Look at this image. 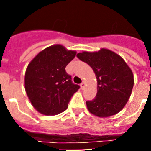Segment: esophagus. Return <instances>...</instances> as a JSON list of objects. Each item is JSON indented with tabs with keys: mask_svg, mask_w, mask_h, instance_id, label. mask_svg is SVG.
I'll return each mask as SVG.
<instances>
[{
	"mask_svg": "<svg viewBox=\"0 0 151 151\" xmlns=\"http://www.w3.org/2000/svg\"><path fill=\"white\" fill-rule=\"evenodd\" d=\"M80 86H81V88H82V90H83V89L85 88V86H86V85H85V82H84V81H83V82L81 83Z\"/></svg>",
	"mask_w": 151,
	"mask_h": 151,
	"instance_id": "34e87169",
	"label": "esophagus"
}]
</instances>
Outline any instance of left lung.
Instances as JSON below:
<instances>
[{
    "mask_svg": "<svg viewBox=\"0 0 151 151\" xmlns=\"http://www.w3.org/2000/svg\"><path fill=\"white\" fill-rule=\"evenodd\" d=\"M76 57L88 64L97 78L96 97L86 102L88 111L101 118L120 112L129 101L134 85V75L123 58L106 48L82 51Z\"/></svg>",
    "mask_w": 151,
    "mask_h": 151,
    "instance_id": "left-lung-1",
    "label": "left lung"
}]
</instances>
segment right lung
Here are the masks:
<instances>
[{
	"mask_svg": "<svg viewBox=\"0 0 151 151\" xmlns=\"http://www.w3.org/2000/svg\"><path fill=\"white\" fill-rule=\"evenodd\" d=\"M76 51L62 45H54L40 51L28 65L25 89L33 107L45 116L65 111L70 98L79 86L72 82L65 68Z\"/></svg>",
	"mask_w": 151,
	"mask_h": 151,
	"instance_id": "right-lung-1",
	"label": "right lung"
}]
</instances>
